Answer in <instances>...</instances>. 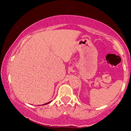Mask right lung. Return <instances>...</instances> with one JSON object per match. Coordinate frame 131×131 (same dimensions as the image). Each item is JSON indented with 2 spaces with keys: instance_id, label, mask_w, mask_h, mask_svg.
<instances>
[{
  "instance_id": "right-lung-1",
  "label": "right lung",
  "mask_w": 131,
  "mask_h": 131,
  "mask_svg": "<svg viewBox=\"0 0 131 131\" xmlns=\"http://www.w3.org/2000/svg\"><path fill=\"white\" fill-rule=\"evenodd\" d=\"M51 103V101H50V102H49V103H46V104H43V105H46V104H49V103Z\"/></svg>"
}]
</instances>
